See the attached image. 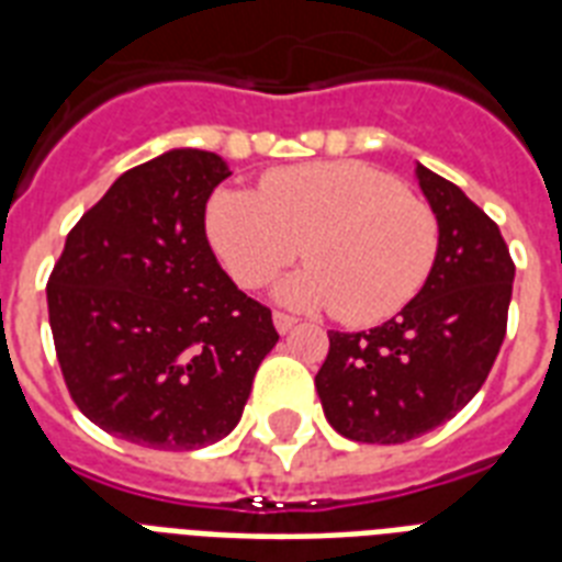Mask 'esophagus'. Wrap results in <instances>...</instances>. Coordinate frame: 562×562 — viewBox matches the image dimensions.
<instances>
[{
    "label": "esophagus",
    "instance_id": "obj_1",
    "mask_svg": "<svg viewBox=\"0 0 562 562\" xmlns=\"http://www.w3.org/2000/svg\"><path fill=\"white\" fill-rule=\"evenodd\" d=\"M294 324H297V317L285 315V312H273V326H277V333L285 335L294 329Z\"/></svg>",
    "mask_w": 562,
    "mask_h": 562
}]
</instances>
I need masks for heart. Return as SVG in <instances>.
Listing matches in <instances>:
<instances>
[{"mask_svg":"<svg viewBox=\"0 0 562 562\" xmlns=\"http://www.w3.org/2000/svg\"><path fill=\"white\" fill-rule=\"evenodd\" d=\"M206 236L241 289H259L306 254L312 265L282 280L277 294L291 306L338 308L359 326L408 306L440 245L431 206L359 160L273 171L259 194L221 189L206 206Z\"/></svg>","mask_w":562,"mask_h":562,"instance_id":"1","label":"heart"}]
</instances>
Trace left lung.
Segmentation results:
<instances>
[{
  "label": "left lung",
  "mask_w": 562,
  "mask_h": 562,
  "mask_svg": "<svg viewBox=\"0 0 562 562\" xmlns=\"http://www.w3.org/2000/svg\"><path fill=\"white\" fill-rule=\"evenodd\" d=\"M435 268L400 315L370 333H329L315 387L329 426L359 443H405L452 419L481 391L505 341L514 259L496 221L426 166Z\"/></svg>",
  "instance_id": "obj_1"
}]
</instances>
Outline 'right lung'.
Returning <instances> with one entry per match:
<instances>
[{
	"label": "right lung",
	"mask_w": 562,
	"mask_h": 562,
	"mask_svg": "<svg viewBox=\"0 0 562 562\" xmlns=\"http://www.w3.org/2000/svg\"><path fill=\"white\" fill-rule=\"evenodd\" d=\"M227 162L171 148L125 171L66 236L48 324L75 405L127 443L189 452L241 419L280 341L271 308L221 271L203 229Z\"/></svg>",
	"instance_id": "right-lung-1"
}]
</instances>
